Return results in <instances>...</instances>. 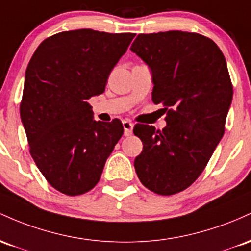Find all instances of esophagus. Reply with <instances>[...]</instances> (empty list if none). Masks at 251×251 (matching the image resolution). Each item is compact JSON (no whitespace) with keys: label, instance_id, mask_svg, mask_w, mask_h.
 <instances>
[{"label":"esophagus","instance_id":"1","mask_svg":"<svg viewBox=\"0 0 251 251\" xmlns=\"http://www.w3.org/2000/svg\"><path fill=\"white\" fill-rule=\"evenodd\" d=\"M123 125V129H125V135L126 136H129L133 133V128H134V123L129 120H125L122 122Z\"/></svg>","mask_w":251,"mask_h":251}]
</instances>
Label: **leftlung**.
Segmentation results:
<instances>
[{
    "label": "left lung",
    "mask_w": 251,
    "mask_h": 251,
    "mask_svg": "<svg viewBox=\"0 0 251 251\" xmlns=\"http://www.w3.org/2000/svg\"><path fill=\"white\" fill-rule=\"evenodd\" d=\"M130 50L151 70L153 102L170 108L162 131L134 126L143 143L135 171L148 190L171 196L196 181L223 137L232 102L226 60L211 39L180 30L139 34Z\"/></svg>",
    "instance_id": "left-lung-1"
}]
</instances>
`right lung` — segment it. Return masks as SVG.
<instances>
[{
	"mask_svg": "<svg viewBox=\"0 0 251 251\" xmlns=\"http://www.w3.org/2000/svg\"><path fill=\"white\" fill-rule=\"evenodd\" d=\"M135 34L78 29L40 44L25 75L20 105L30 155L59 192L79 196L96 186L123 126L94 120V96L103 94L111 70Z\"/></svg>",
	"mask_w": 251,
	"mask_h": 251,
	"instance_id": "right-lung-1",
	"label": "right lung"
}]
</instances>
